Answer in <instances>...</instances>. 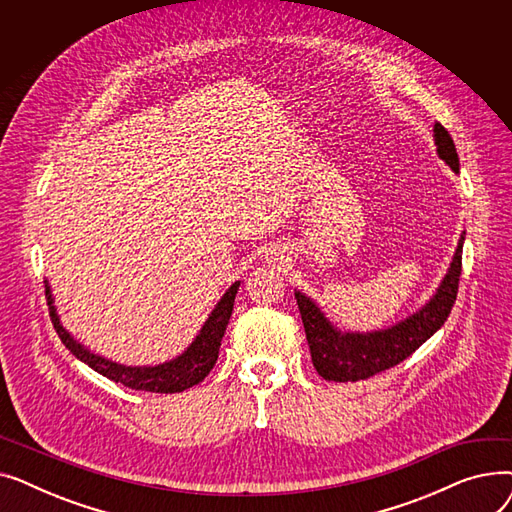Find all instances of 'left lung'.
<instances>
[{
  "label": "left lung",
  "mask_w": 512,
  "mask_h": 512,
  "mask_svg": "<svg viewBox=\"0 0 512 512\" xmlns=\"http://www.w3.org/2000/svg\"><path fill=\"white\" fill-rule=\"evenodd\" d=\"M434 141L438 157L446 161L452 172L459 174V155H456L454 141L440 122L434 124ZM463 242L465 232L459 238L448 272L436 288L434 297L419 311L386 330L342 332L313 299H309L301 290H294V299H297L309 342L311 361L321 378L332 382H357L371 378V375L405 361L427 338H432L444 326L456 301V292H459Z\"/></svg>",
  "instance_id": "1"
}]
</instances>
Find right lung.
<instances>
[{"mask_svg":"<svg viewBox=\"0 0 512 512\" xmlns=\"http://www.w3.org/2000/svg\"><path fill=\"white\" fill-rule=\"evenodd\" d=\"M240 282H234L220 299V303L215 305V309L209 313L207 321L203 328L199 330L197 338L186 346V351L178 355L172 361L159 363V365H120L112 359H105L101 355L91 353L85 344H80L60 321L58 309L53 305V294L51 286L45 280V297L49 305V315H51V324L56 328L58 336L66 344L68 351L87 363L91 369L97 373L105 375L107 380H114L116 384L128 386L132 390H145V392H159V394H172V392H182L186 388H193L199 382L207 378V373L213 369L215 361H218L220 355V344L224 338V332L228 328V321L234 309V297L238 292Z\"/></svg>","mask_w":512,"mask_h":512,"instance_id":"1","label":"right lung"}]
</instances>
